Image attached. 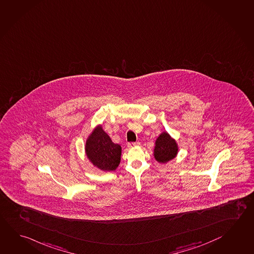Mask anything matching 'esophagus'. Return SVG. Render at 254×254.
<instances>
[{
    "instance_id": "obj_1",
    "label": "esophagus",
    "mask_w": 254,
    "mask_h": 254,
    "mask_svg": "<svg viewBox=\"0 0 254 254\" xmlns=\"http://www.w3.org/2000/svg\"><path fill=\"white\" fill-rule=\"evenodd\" d=\"M139 145V142H129L128 143V147L129 148H132V147H136V146H138Z\"/></svg>"
}]
</instances>
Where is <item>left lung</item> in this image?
I'll use <instances>...</instances> for the list:
<instances>
[{"label":"left lung","instance_id":"1","mask_svg":"<svg viewBox=\"0 0 254 254\" xmlns=\"http://www.w3.org/2000/svg\"><path fill=\"white\" fill-rule=\"evenodd\" d=\"M155 144L154 157L157 162L162 164L174 159L178 153V146L176 139L172 138L166 131L162 132L157 137Z\"/></svg>","mask_w":254,"mask_h":254}]
</instances>
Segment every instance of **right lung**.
Instances as JSON below:
<instances>
[{
    "label": "right lung",
    "instance_id": "right-lung-1",
    "mask_svg": "<svg viewBox=\"0 0 254 254\" xmlns=\"http://www.w3.org/2000/svg\"><path fill=\"white\" fill-rule=\"evenodd\" d=\"M85 151L88 160L100 170H116L120 164L122 148L111 140L101 125L97 126L88 136Z\"/></svg>",
    "mask_w": 254,
    "mask_h": 254
}]
</instances>
